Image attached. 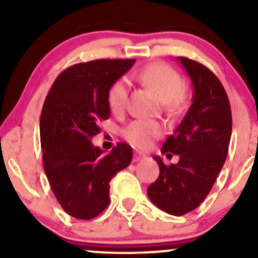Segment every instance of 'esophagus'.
Listing matches in <instances>:
<instances>
[{
	"label": "esophagus",
	"instance_id": "34e87169",
	"mask_svg": "<svg viewBox=\"0 0 258 258\" xmlns=\"http://www.w3.org/2000/svg\"><path fill=\"white\" fill-rule=\"evenodd\" d=\"M144 158H146V154H143L141 152H135V154H133V160H135V161H139V160H142Z\"/></svg>",
	"mask_w": 258,
	"mask_h": 258
}]
</instances>
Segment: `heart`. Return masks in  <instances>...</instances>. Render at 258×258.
Here are the masks:
<instances>
[{"instance_id":"b5f03b06","label":"heart","mask_w":258,"mask_h":258,"mask_svg":"<svg viewBox=\"0 0 258 258\" xmlns=\"http://www.w3.org/2000/svg\"><path fill=\"white\" fill-rule=\"evenodd\" d=\"M142 81L165 103L168 111L179 108L184 92V81L172 68L162 63H154L147 67L139 75ZM128 97V85L125 79H120L111 85L108 92V103L114 114L123 111ZM164 133V126L155 121L135 120L122 131L123 138L138 149H147L154 139Z\"/></svg>"}]
</instances>
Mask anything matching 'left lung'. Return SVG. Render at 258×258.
<instances>
[{"mask_svg": "<svg viewBox=\"0 0 258 258\" xmlns=\"http://www.w3.org/2000/svg\"><path fill=\"white\" fill-rule=\"evenodd\" d=\"M193 85V102L172 135L162 144L161 153L179 156L166 166L154 156L160 173L148 186V198L160 210L173 216L193 211L205 200L226 161L232 110L217 76L205 65L177 57Z\"/></svg>", "mask_w": 258, "mask_h": 258, "instance_id": "8db88e82", "label": "left lung"}]
</instances>
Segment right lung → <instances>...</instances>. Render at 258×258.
<instances>
[{
	"mask_svg": "<svg viewBox=\"0 0 258 258\" xmlns=\"http://www.w3.org/2000/svg\"><path fill=\"white\" fill-rule=\"evenodd\" d=\"M135 59H98L68 68L47 94L40 119L44 173L63 210L78 220L108 207L109 182L132 161V148L119 143L103 154L91 139L109 119L108 92Z\"/></svg>",
	"mask_w": 258,
	"mask_h": 258,
	"instance_id": "right-lung-1",
	"label": "right lung"
}]
</instances>
